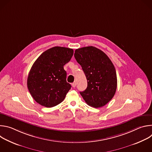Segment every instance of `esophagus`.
Returning <instances> with one entry per match:
<instances>
[{"label":"esophagus","instance_id":"34e87169","mask_svg":"<svg viewBox=\"0 0 152 152\" xmlns=\"http://www.w3.org/2000/svg\"><path fill=\"white\" fill-rule=\"evenodd\" d=\"M72 86H73V88H75V86H76V82H75L72 83Z\"/></svg>","mask_w":152,"mask_h":152}]
</instances>
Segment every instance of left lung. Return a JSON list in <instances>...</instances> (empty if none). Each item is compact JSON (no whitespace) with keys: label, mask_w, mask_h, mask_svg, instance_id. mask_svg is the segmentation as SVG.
<instances>
[{"label":"left lung","mask_w":152,"mask_h":152,"mask_svg":"<svg viewBox=\"0 0 152 152\" xmlns=\"http://www.w3.org/2000/svg\"><path fill=\"white\" fill-rule=\"evenodd\" d=\"M74 56L87 79V88L80 92V95L92 107L104 106L114 96L117 86L112 61L103 51L93 46L77 49Z\"/></svg>","instance_id":"left-lung-1"}]
</instances>
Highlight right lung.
Listing matches in <instances>:
<instances>
[{"label":"right lung","mask_w":152,"mask_h":152,"mask_svg":"<svg viewBox=\"0 0 152 152\" xmlns=\"http://www.w3.org/2000/svg\"><path fill=\"white\" fill-rule=\"evenodd\" d=\"M73 55L72 49L56 46L43 52L35 61L27 79L28 90L39 104L52 107L61 103L71 88L64 66Z\"/></svg>","instance_id":"add662e5"}]
</instances>
